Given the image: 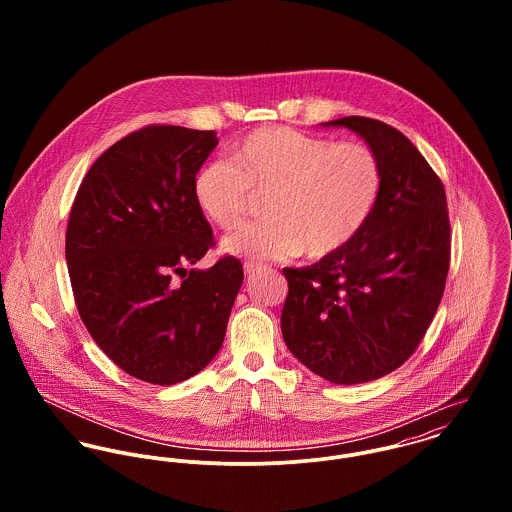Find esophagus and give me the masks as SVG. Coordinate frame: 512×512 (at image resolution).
Returning a JSON list of instances; mask_svg holds the SVG:
<instances>
[{
  "label": "esophagus",
  "mask_w": 512,
  "mask_h": 512,
  "mask_svg": "<svg viewBox=\"0 0 512 512\" xmlns=\"http://www.w3.org/2000/svg\"><path fill=\"white\" fill-rule=\"evenodd\" d=\"M262 270V264H256V262H246L244 264V274L246 276H254L256 272H260Z\"/></svg>",
  "instance_id": "34e87169"
}]
</instances>
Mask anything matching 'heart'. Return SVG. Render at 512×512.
Listing matches in <instances>:
<instances>
[{
	"label": "heart",
	"mask_w": 512,
	"mask_h": 512,
	"mask_svg": "<svg viewBox=\"0 0 512 512\" xmlns=\"http://www.w3.org/2000/svg\"><path fill=\"white\" fill-rule=\"evenodd\" d=\"M382 183V163L366 144L260 128L228 147V161L197 169L193 197L201 213L228 232L240 226L254 195H266V219L226 238L224 252L248 260L295 254L319 260L361 234Z\"/></svg>",
	"instance_id": "obj_1"
}]
</instances>
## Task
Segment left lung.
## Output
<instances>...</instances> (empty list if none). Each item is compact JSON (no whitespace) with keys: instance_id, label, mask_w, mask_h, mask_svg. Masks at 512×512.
<instances>
[{"instance_id":"left-lung-1","label":"left lung","mask_w":512,"mask_h":512,"mask_svg":"<svg viewBox=\"0 0 512 512\" xmlns=\"http://www.w3.org/2000/svg\"><path fill=\"white\" fill-rule=\"evenodd\" d=\"M323 126L365 138L382 163V195L345 248L284 268L282 335L315 374L361 384L404 365L424 339L445 288L451 226L441 179L402 132L365 116Z\"/></svg>"}]
</instances>
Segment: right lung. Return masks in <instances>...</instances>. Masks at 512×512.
<instances>
[{"label":"right lung","mask_w":512,"mask_h":512,"mask_svg":"<svg viewBox=\"0 0 512 512\" xmlns=\"http://www.w3.org/2000/svg\"><path fill=\"white\" fill-rule=\"evenodd\" d=\"M217 144L213 130L146 126L108 147L74 197L65 256L78 315L149 384L183 382L215 359L242 286L234 256L193 268L215 248L193 177Z\"/></svg>","instance_id":"obj_1"}]
</instances>
